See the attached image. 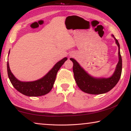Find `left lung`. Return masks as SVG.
<instances>
[{
    "label": "left lung",
    "instance_id": "obj_1",
    "mask_svg": "<svg viewBox=\"0 0 131 131\" xmlns=\"http://www.w3.org/2000/svg\"><path fill=\"white\" fill-rule=\"evenodd\" d=\"M118 47V62L114 73L108 78H96L89 74L73 58H70L73 63V71L77 85L83 92L90 94H105L113 88L120 79L122 72V58L119 44L114 35H112Z\"/></svg>",
    "mask_w": 131,
    "mask_h": 131
}]
</instances>
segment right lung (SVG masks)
Instances as JSON below:
<instances>
[{"label": "right lung", "instance_id": "right-lung-1", "mask_svg": "<svg viewBox=\"0 0 131 131\" xmlns=\"http://www.w3.org/2000/svg\"><path fill=\"white\" fill-rule=\"evenodd\" d=\"M10 54V51L8 54ZM65 57L55 64L45 76L34 81H21L18 80L10 69L8 62L7 63V74L10 82L15 89L21 94L28 96H40L48 94L53 87L58 71L67 60Z\"/></svg>", "mask_w": 131, "mask_h": 131}]
</instances>
